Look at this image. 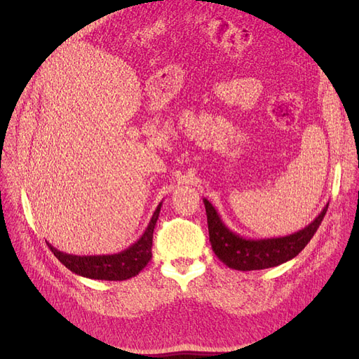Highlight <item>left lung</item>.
<instances>
[{
    "label": "left lung",
    "instance_id": "8db88e82",
    "mask_svg": "<svg viewBox=\"0 0 359 359\" xmlns=\"http://www.w3.org/2000/svg\"><path fill=\"white\" fill-rule=\"evenodd\" d=\"M203 203L206 208L209 237L215 254L227 267L240 271L264 270L294 259L313 238L328 209L327 204L309 226L292 234L271 238H247L231 231L224 224L208 198H203Z\"/></svg>",
    "mask_w": 359,
    "mask_h": 359
}]
</instances>
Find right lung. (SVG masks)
Wrapping results in <instances>:
<instances>
[{
  "label": "right lung",
  "mask_w": 359,
  "mask_h": 359,
  "mask_svg": "<svg viewBox=\"0 0 359 359\" xmlns=\"http://www.w3.org/2000/svg\"><path fill=\"white\" fill-rule=\"evenodd\" d=\"M162 203L153 213L147 227L137 241L129 245L126 250L116 254H102V255H75L60 251L49 243L48 247L54 252L55 257L72 273L92 278V280H107V281H123L137 276L151 259V243L153 230L159 219Z\"/></svg>",
  "instance_id": "add662e5"
}]
</instances>
